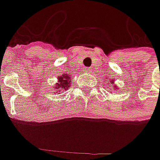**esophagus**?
Masks as SVG:
<instances>
[{
	"instance_id": "1",
	"label": "esophagus",
	"mask_w": 160,
	"mask_h": 160,
	"mask_svg": "<svg viewBox=\"0 0 160 160\" xmlns=\"http://www.w3.org/2000/svg\"><path fill=\"white\" fill-rule=\"evenodd\" d=\"M83 72H85V73H90V72H91V69H90L89 68H85L83 69Z\"/></svg>"
}]
</instances>
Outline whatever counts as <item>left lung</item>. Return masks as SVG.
<instances>
[{
    "mask_svg": "<svg viewBox=\"0 0 160 160\" xmlns=\"http://www.w3.org/2000/svg\"><path fill=\"white\" fill-rule=\"evenodd\" d=\"M110 81H111V83H114V81H115V80H113V81H112V80H110Z\"/></svg>",
    "mask_w": 160,
    "mask_h": 160,
    "instance_id": "8db88e82",
    "label": "left lung"
}]
</instances>
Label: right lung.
Segmentation results:
<instances>
[{
  "label": "right lung",
  "mask_w": 160,
  "mask_h": 160,
  "mask_svg": "<svg viewBox=\"0 0 160 160\" xmlns=\"http://www.w3.org/2000/svg\"><path fill=\"white\" fill-rule=\"evenodd\" d=\"M70 77H68V75L63 74L61 77H58V83H56V85L54 86V90L56 91V92H58V94L62 92H64V90H68L70 86Z\"/></svg>",
  "instance_id": "obj_1"
}]
</instances>
